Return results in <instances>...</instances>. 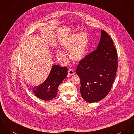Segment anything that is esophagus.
<instances>
[{
    "label": "esophagus",
    "instance_id": "34e87169",
    "mask_svg": "<svg viewBox=\"0 0 134 134\" xmlns=\"http://www.w3.org/2000/svg\"><path fill=\"white\" fill-rule=\"evenodd\" d=\"M68 73L69 75H72L75 74V72L71 69H69L68 71Z\"/></svg>",
    "mask_w": 134,
    "mask_h": 134
}]
</instances>
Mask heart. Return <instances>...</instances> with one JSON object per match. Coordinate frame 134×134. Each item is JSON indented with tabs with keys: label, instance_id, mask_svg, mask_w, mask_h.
Listing matches in <instances>:
<instances>
[{
	"label": "heart",
	"instance_id": "b5f03b06",
	"mask_svg": "<svg viewBox=\"0 0 134 134\" xmlns=\"http://www.w3.org/2000/svg\"><path fill=\"white\" fill-rule=\"evenodd\" d=\"M88 44V37L87 34H74L67 38L62 45V47L66 52H69L70 59L74 61L79 62L84 58ZM57 58L64 62H67V58L64 52H57Z\"/></svg>",
	"mask_w": 134,
	"mask_h": 134
}]
</instances>
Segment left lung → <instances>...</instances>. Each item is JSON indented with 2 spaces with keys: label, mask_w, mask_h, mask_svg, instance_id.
Instances as JSON below:
<instances>
[{
  "label": "left lung",
  "mask_w": 134,
  "mask_h": 134,
  "mask_svg": "<svg viewBox=\"0 0 134 134\" xmlns=\"http://www.w3.org/2000/svg\"><path fill=\"white\" fill-rule=\"evenodd\" d=\"M117 61L112 39L101 30L97 49L81 60L76 68V74L81 79V94L85 100L97 102L110 92L118 68Z\"/></svg>",
  "instance_id": "1"
}]
</instances>
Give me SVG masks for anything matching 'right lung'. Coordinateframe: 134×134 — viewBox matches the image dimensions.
Here are the masks:
<instances>
[{"label": "right lung", "mask_w": 134, "mask_h": 134, "mask_svg": "<svg viewBox=\"0 0 134 134\" xmlns=\"http://www.w3.org/2000/svg\"><path fill=\"white\" fill-rule=\"evenodd\" d=\"M68 69L65 67L54 65L47 79L39 86L32 87L35 95L44 100H49L54 98L58 93L59 86L66 79Z\"/></svg>", "instance_id": "obj_1"}]
</instances>
